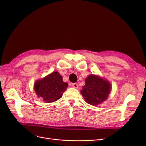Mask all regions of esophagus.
<instances>
[{
  "mask_svg": "<svg viewBox=\"0 0 146 146\" xmlns=\"http://www.w3.org/2000/svg\"><path fill=\"white\" fill-rule=\"evenodd\" d=\"M72 86L73 87V88H79V86H78V85L76 83H73L72 84Z\"/></svg>",
  "mask_w": 146,
  "mask_h": 146,
  "instance_id": "esophagus-1",
  "label": "esophagus"
}]
</instances>
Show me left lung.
Instances as JSON below:
<instances>
[{"mask_svg":"<svg viewBox=\"0 0 146 146\" xmlns=\"http://www.w3.org/2000/svg\"><path fill=\"white\" fill-rule=\"evenodd\" d=\"M85 85L81 94L85 101L92 105H97L105 101L111 91L110 83L95 75H90L85 80Z\"/></svg>","mask_w":146,"mask_h":146,"instance_id":"left-lung-1","label":"left lung"}]
</instances>
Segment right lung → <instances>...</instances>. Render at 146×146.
Listing matches in <instances>:
<instances>
[{"label":"right lung","instance_id":"right-lung-1","mask_svg":"<svg viewBox=\"0 0 146 146\" xmlns=\"http://www.w3.org/2000/svg\"><path fill=\"white\" fill-rule=\"evenodd\" d=\"M67 87L68 83L64 82L61 76L56 72L36 81L34 90L38 97L44 102L50 103L61 98Z\"/></svg>","mask_w":146,"mask_h":146}]
</instances>
